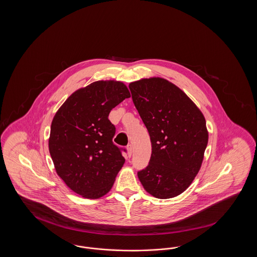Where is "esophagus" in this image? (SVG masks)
Returning a JSON list of instances; mask_svg holds the SVG:
<instances>
[{"mask_svg":"<svg viewBox=\"0 0 257 257\" xmlns=\"http://www.w3.org/2000/svg\"><path fill=\"white\" fill-rule=\"evenodd\" d=\"M127 152H128V157H131L132 152H133V147H132V145H128V146H127Z\"/></svg>","mask_w":257,"mask_h":257,"instance_id":"34e87169","label":"esophagus"}]
</instances>
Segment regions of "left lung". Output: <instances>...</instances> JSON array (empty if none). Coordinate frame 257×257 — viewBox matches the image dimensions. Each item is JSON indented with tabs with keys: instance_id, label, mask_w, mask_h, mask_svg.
<instances>
[{
	"instance_id": "8db88e82",
	"label": "left lung",
	"mask_w": 257,
	"mask_h": 257,
	"mask_svg": "<svg viewBox=\"0 0 257 257\" xmlns=\"http://www.w3.org/2000/svg\"><path fill=\"white\" fill-rule=\"evenodd\" d=\"M129 88L152 147L149 163L138 177L157 198L178 196L201 167L208 143L205 118L179 87L165 79H143Z\"/></svg>"
}]
</instances>
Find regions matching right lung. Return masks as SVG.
Wrapping results in <instances>:
<instances>
[{"mask_svg":"<svg viewBox=\"0 0 257 257\" xmlns=\"http://www.w3.org/2000/svg\"><path fill=\"white\" fill-rule=\"evenodd\" d=\"M130 97L121 82L98 81L71 94L51 124L50 155L58 175L80 196L99 198L113 185L126 149L112 143L110 110Z\"/></svg>","mask_w":257,"mask_h":257,"instance_id":"right-lung-1","label":"right lung"}]
</instances>
